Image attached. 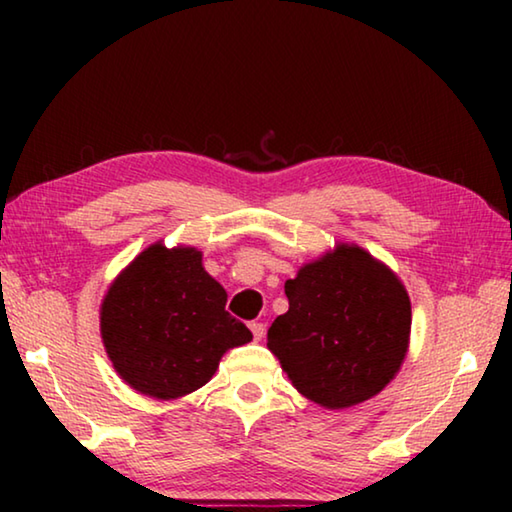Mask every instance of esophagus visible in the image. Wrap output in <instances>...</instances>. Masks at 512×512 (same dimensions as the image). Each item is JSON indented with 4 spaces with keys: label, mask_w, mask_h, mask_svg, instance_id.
<instances>
[{
    "label": "esophagus",
    "mask_w": 512,
    "mask_h": 512,
    "mask_svg": "<svg viewBox=\"0 0 512 512\" xmlns=\"http://www.w3.org/2000/svg\"><path fill=\"white\" fill-rule=\"evenodd\" d=\"M248 327H250V332H253V339H255V341H262V336H264V323H259V320H253V323H250Z\"/></svg>",
    "instance_id": "34e87169"
}]
</instances>
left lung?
<instances>
[{"label":"left lung","mask_w":512,"mask_h":512,"mask_svg":"<svg viewBox=\"0 0 512 512\" xmlns=\"http://www.w3.org/2000/svg\"><path fill=\"white\" fill-rule=\"evenodd\" d=\"M287 314L268 327V350L291 384L325 409L384 391L409 350L411 300L368 250L339 244L284 284Z\"/></svg>","instance_id":"left-lung-1"}]
</instances>
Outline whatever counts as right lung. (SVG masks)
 Returning a JSON list of instances; mask_svg holds the SVG:
<instances>
[{"label":"right lung","instance_id":"right-lung-1","mask_svg":"<svg viewBox=\"0 0 512 512\" xmlns=\"http://www.w3.org/2000/svg\"><path fill=\"white\" fill-rule=\"evenodd\" d=\"M228 293L196 248L160 241L137 255L101 302V339L137 393L176 400L205 386L230 348L253 341L225 311Z\"/></svg>","mask_w":512,"mask_h":512}]
</instances>
